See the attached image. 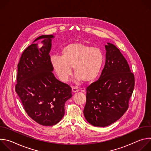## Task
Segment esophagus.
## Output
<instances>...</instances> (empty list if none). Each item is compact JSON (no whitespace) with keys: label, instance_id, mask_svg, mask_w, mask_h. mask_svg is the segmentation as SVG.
<instances>
[{"label":"esophagus","instance_id":"34e87169","mask_svg":"<svg viewBox=\"0 0 151 151\" xmlns=\"http://www.w3.org/2000/svg\"><path fill=\"white\" fill-rule=\"evenodd\" d=\"M79 91V89L78 88H75V87H72V93H75Z\"/></svg>","mask_w":151,"mask_h":151}]
</instances>
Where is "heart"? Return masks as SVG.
Masks as SVG:
<instances>
[{"label": "heart", "instance_id": "1", "mask_svg": "<svg viewBox=\"0 0 151 151\" xmlns=\"http://www.w3.org/2000/svg\"><path fill=\"white\" fill-rule=\"evenodd\" d=\"M52 68L58 78L66 82L72 74L74 80L79 83L93 82L99 75L104 62V55L97 48L82 43H72L64 47L61 55L51 57Z\"/></svg>", "mask_w": 151, "mask_h": 151}]
</instances>
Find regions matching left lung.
I'll return each instance as SVG.
<instances>
[{
    "label": "left lung",
    "instance_id": "8db88e82",
    "mask_svg": "<svg viewBox=\"0 0 151 151\" xmlns=\"http://www.w3.org/2000/svg\"><path fill=\"white\" fill-rule=\"evenodd\" d=\"M106 61L99 79L87 88L84 116L95 127L108 126L126 112L134 87V77L119 50L104 45Z\"/></svg>",
    "mask_w": 151,
    "mask_h": 151
}]
</instances>
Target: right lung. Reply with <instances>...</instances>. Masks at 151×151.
Instances as JSON below:
<instances>
[{
  "mask_svg": "<svg viewBox=\"0 0 151 151\" xmlns=\"http://www.w3.org/2000/svg\"><path fill=\"white\" fill-rule=\"evenodd\" d=\"M52 35H42L23 52L18 64L15 91L28 115L37 123L51 126L64 115V104L72 97L71 88L54 75L50 52ZM42 39L39 48L34 42Z\"/></svg>",
  "mask_w": 151,
  "mask_h": 151,
  "instance_id": "obj_1",
  "label": "right lung"
}]
</instances>
